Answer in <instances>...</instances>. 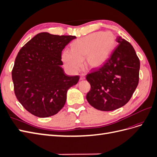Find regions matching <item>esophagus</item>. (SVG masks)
Segmentation results:
<instances>
[{
    "label": "esophagus",
    "instance_id": "esophagus-1",
    "mask_svg": "<svg viewBox=\"0 0 157 157\" xmlns=\"http://www.w3.org/2000/svg\"><path fill=\"white\" fill-rule=\"evenodd\" d=\"M84 79H85L84 76V75H80V80H84Z\"/></svg>",
    "mask_w": 157,
    "mask_h": 157
}]
</instances>
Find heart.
<instances>
[{
    "mask_svg": "<svg viewBox=\"0 0 157 157\" xmlns=\"http://www.w3.org/2000/svg\"><path fill=\"white\" fill-rule=\"evenodd\" d=\"M114 44L115 38L112 33H94L74 41L71 50L63 51L62 60L65 67L73 73L81 67L83 59L86 67L97 69L105 63Z\"/></svg>",
    "mask_w": 157,
    "mask_h": 157,
    "instance_id": "1",
    "label": "heart"
}]
</instances>
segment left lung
Instances as JSON below:
<instances>
[{
  "label": "left lung",
  "mask_w": 157,
  "mask_h": 157,
  "mask_svg": "<svg viewBox=\"0 0 157 157\" xmlns=\"http://www.w3.org/2000/svg\"><path fill=\"white\" fill-rule=\"evenodd\" d=\"M116 41L118 44L110 58L86 77L91 86L86 95L87 101L103 111L124 106L139 82L140 62L134 48L121 36H117Z\"/></svg>",
  "instance_id": "1"
}]
</instances>
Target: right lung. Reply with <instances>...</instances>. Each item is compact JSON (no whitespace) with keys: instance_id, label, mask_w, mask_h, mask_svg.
I'll use <instances>...</instances> for the list:
<instances>
[{"instance_id":"1","label":"right lung","mask_w":157,"mask_h":157,"mask_svg":"<svg viewBox=\"0 0 157 157\" xmlns=\"http://www.w3.org/2000/svg\"><path fill=\"white\" fill-rule=\"evenodd\" d=\"M75 36L40 33L23 46L12 71L14 92L26 110L38 117L58 113L65 105L67 90L79 76H69L61 65V52Z\"/></svg>"}]
</instances>
